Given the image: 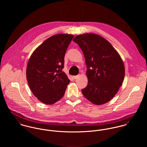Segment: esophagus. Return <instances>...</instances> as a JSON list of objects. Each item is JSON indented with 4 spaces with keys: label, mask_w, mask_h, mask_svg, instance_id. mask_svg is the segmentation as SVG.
Here are the masks:
<instances>
[{
    "label": "esophagus",
    "mask_w": 147,
    "mask_h": 147,
    "mask_svg": "<svg viewBox=\"0 0 147 147\" xmlns=\"http://www.w3.org/2000/svg\"><path fill=\"white\" fill-rule=\"evenodd\" d=\"M79 75H76V76H73V79H77V78H78V77H79Z\"/></svg>",
    "instance_id": "obj_1"
}]
</instances>
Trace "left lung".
<instances>
[{"label": "left lung", "instance_id": "left-lung-1", "mask_svg": "<svg viewBox=\"0 0 147 147\" xmlns=\"http://www.w3.org/2000/svg\"><path fill=\"white\" fill-rule=\"evenodd\" d=\"M73 41L82 49L87 68L84 97L95 105L110 101L121 86L125 75L123 61L111 43L100 35L85 33Z\"/></svg>", "mask_w": 147, "mask_h": 147}]
</instances>
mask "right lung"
Segmentation results:
<instances>
[{"label": "right lung", "instance_id": "add662e5", "mask_svg": "<svg viewBox=\"0 0 147 147\" xmlns=\"http://www.w3.org/2000/svg\"><path fill=\"white\" fill-rule=\"evenodd\" d=\"M74 36L56 34L46 40L32 53L26 79L33 94L42 103L52 105L61 99L69 83L62 71L65 53Z\"/></svg>", "mask_w": 147, "mask_h": 147}]
</instances>
